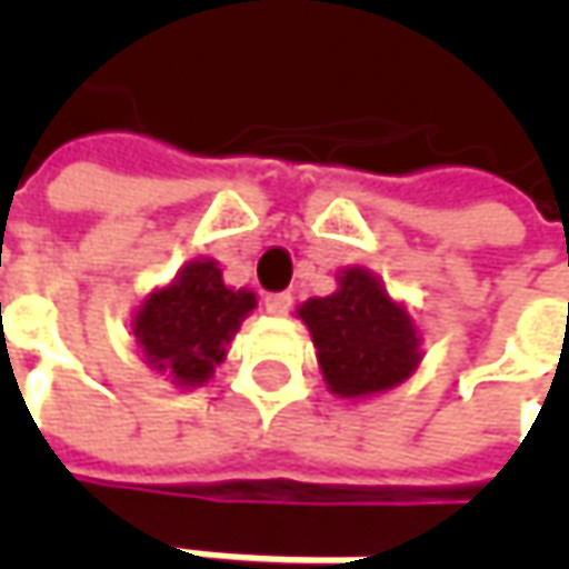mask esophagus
<instances>
[{"label": "esophagus", "mask_w": 569, "mask_h": 569, "mask_svg": "<svg viewBox=\"0 0 569 569\" xmlns=\"http://www.w3.org/2000/svg\"><path fill=\"white\" fill-rule=\"evenodd\" d=\"M291 303H295V297L288 295V291L266 295V310H269L272 317H288V313H291Z\"/></svg>", "instance_id": "1"}]
</instances>
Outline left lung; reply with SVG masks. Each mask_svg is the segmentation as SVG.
<instances>
[{
	"instance_id": "1",
	"label": "left lung",
	"mask_w": 569,
	"mask_h": 569,
	"mask_svg": "<svg viewBox=\"0 0 569 569\" xmlns=\"http://www.w3.org/2000/svg\"><path fill=\"white\" fill-rule=\"evenodd\" d=\"M317 345L322 380L341 399L399 386L418 367L415 322L363 269H345L339 291L300 307Z\"/></svg>"
}]
</instances>
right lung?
I'll return each instance as SVG.
<instances>
[{"label": "right lung", "instance_id": "right-lung-1", "mask_svg": "<svg viewBox=\"0 0 569 569\" xmlns=\"http://www.w3.org/2000/svg\"><path fill=\"white\" fill-rule=\"evenodd\" d=\"M252 307L250 291H233L221 281L218 262H189L170 288L144 300L132 332L154 370L180 386H196L224 361L228 341Z\"/></svg>", "mask_w": 569, "mask_h": 569}]
</instances>
